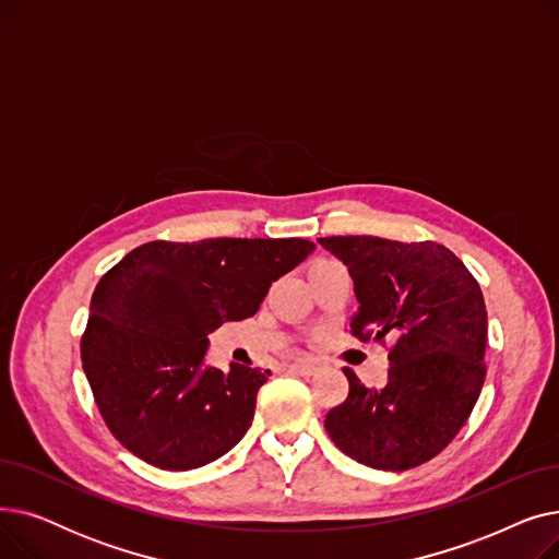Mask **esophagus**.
I'll return each mask as SVG.
<instances>
[{
	"mask_svg": "<svg viewBox=\"0 0 559 559\" xmlns=\"http://www.w3.org/2000/svg\"><path fill=\"white\" fill-rule=\"evenodd\" d=\"M289 369H292V371H297V373H301V376H314V373H317V369H319V365H317V362H312V360H297V362H292V365H289Z\"/></svg>",
	"mask_w": 559,
	"mask_h": 559,
	"instance_id": "34e87169",
	"label": "esophagus"
}]
</instances>
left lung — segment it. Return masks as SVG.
Here are the masks:
<instances>
[{"instance_id":"obj_1","label":"left lung","mask_w":559,"mask_h":559,"mask_svg":"<svg viewBox=\"0 0 559 559\" xmlns=\"http://www.w3.org/2000/svg\"><path fill=\"white\" fill-rule=\"evenodd\" d=\"M319 245L350 272L358 310L350 335L390 348L380 388L344 369L348 396L324 426L335 447L367 466L405 472L442 453L485 383L487 310L478 281L444 245L333 235Z\"/></svg>"}]
</instances>
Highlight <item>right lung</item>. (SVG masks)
<instances>
[{
	"instance_id": "obj_1",
	"label": "right lung",
	"mask_w": 559,
	"mask_h": 559,
	"mask_svg": "<svg viewBox=\"0 0 559 559\" xmlns=\"http://www.w3.org/2000/svg\"><path fill=\"white\" fill-rule=\"evenodd\" d=\"M312 249L301 238L154 240L110 267L93 292L81 362L117 442L167 472L238 444L270 371L205 367L209 335L253 317Z\"/></svg>"
}]
</instances>
